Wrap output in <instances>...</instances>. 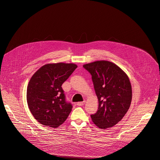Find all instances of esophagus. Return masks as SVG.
<instances>
[{"instance_id": "1", "label": "esophagus", "mask_w": 160, "mask_h": 160, "mask_svg": "<svg viewBox=\"0 0 160 160\" xmlns=\"http://www.w3.org/2000/svg\"><path fill=\"white\" fill-rule=\"evenodd\" d=\"M85 103V101L84 102H80L77 103V106H83Z\"/></svg>"}]
</instances>
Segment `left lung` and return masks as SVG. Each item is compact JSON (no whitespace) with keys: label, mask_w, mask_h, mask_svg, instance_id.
I'll list each match as a JSON object with an SVG mask.
<instances>
[{"label":"left lung","mask_w":160,"mask_h":160,"mask_svg":"<svg viewBox=\"0 0 160 160\" xmlns=\"http://www.w3.org/2000/svg\"><path fill=\"white\" fill-rule=\"evenodd\" d=\"M91 74L99 102L97 112L91 114L92 122L101 129L117 124L131 105L132 85L125 72L114 63L97 61L83 65Z\"/></svg>","instance_id":"1"}]
</instances>
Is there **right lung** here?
Instances as JSON below:
<instances>
[{
  "mask_svg": "<svg viewBox=\"0 0 160 160\" xmlns=\"http://www.w3.org/2000/svg\"><path fill=\"white\" fill-rule=\"evenodd\" d=\"M77 67L73 63H49L31 77L27 100L30 111L39 123L55 128L68 118L73 106L65 101L61 86Z\"/></svg>",
  "mask_w": 160,
  "mask_h": 160,
  "instance_id": "add662e5",
  "label": "right lung"
}]
</instances>
